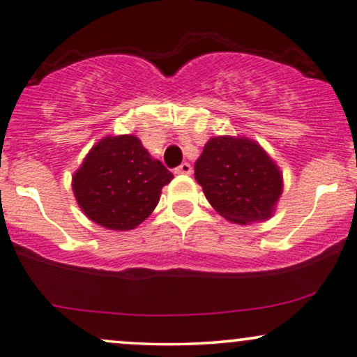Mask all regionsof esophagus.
Listing matches in <instances>:
<instances>
[{
	"instance_id": "esophagus-1",
	"label": "esophagus",
	"mask_w": 357,
	"mask_h": 357,
	"mask_svg": "<svg viewBox=\"0 0 357 357\" xmlns=\"http://www.w3.org/2000/svg\"><path fill=\"white\" fill-rule=\"evenodd\" d=\"M174 173H176V174H191V173H192V167H191L190 162H183L181 166L176 167Z\"/></svg>"
}]
</instances>
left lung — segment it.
<instances>
[{
	"label": "left lung",
	"instance_id": "1",
	"mask_svg": "<svg viewBox=\"0 0 357 357\" xmlns=\"http://www.w3.org/2000/svg\"><path fill=\"white\" fill-rule=\"evenodd\" d=\"M195 178L209 204L243 226L273 218L284 188L279 166L246 136L211 137L197 158Z\"/></svg>",
	"mask_w": 357,
	"mask_h": 357
}]
</instances>
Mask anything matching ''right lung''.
<instances>
[{
    "instance_id": "add662e5",
    "label": "right lung",
    "mask_w": 357,
    "mask_h": 357,
    "mask_svg": "<svg viewBox=\"0 0 357 357\" xmlns=\"http://www.w3.org/2000/svg\"><path fill=\"white\" fill-rule=\"evenodd\" d=\"M174 176L135 135L105 136L73 174L81 211L111 231H130L154 211L162 186Z\"/></svg>"
}]
</instances>
